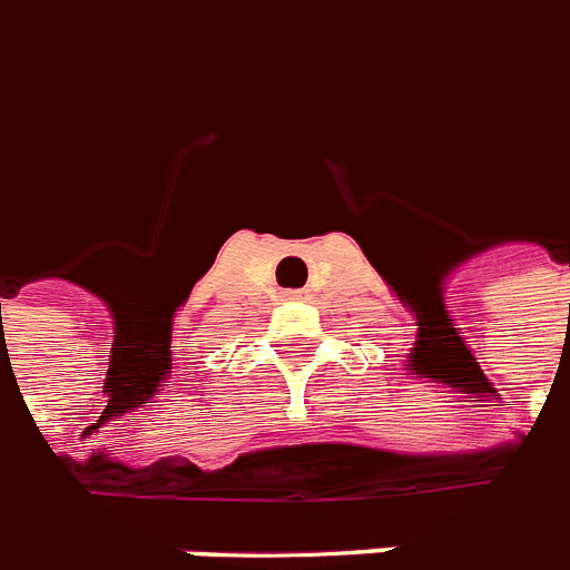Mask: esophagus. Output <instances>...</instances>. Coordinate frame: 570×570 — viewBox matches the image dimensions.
Listing matches in <instances>:
<instances>
[{"instance_id":"34e87169","label":"esophagus","mask_w":570,"mask_h":570,"mask_svg":"<svg viewBox=\"0 0 570 570\" xmlns=\"http://www.w3.org/2000/svg\"><path fill=\"white\" fill-rule=\"evenodd\" d=\"M284 298H286V302H302L304 293H302V289H289V293H284Z\"/></svg>"}]
</instances>
